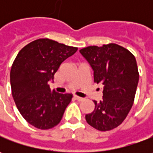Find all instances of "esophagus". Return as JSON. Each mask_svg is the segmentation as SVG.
Instances as JSON below:
<instances>
[{
	"instance_id": "esophagus-1",
	"label": "esophagus",
	"mask_w": 153,
	"mask_h": 153,
	"mask_svg": "<svg viewBox=\"0 0 153 153\" xmlns=\"http://www.w3.org/2000/svg\"><path fill=\"white\" fill-rule=\"evenodd\" d=\"M74 98H75V100H78V101H82L83 99L82 97H79V96H76V95H74Z\"/></svg>"
}]
</instances>
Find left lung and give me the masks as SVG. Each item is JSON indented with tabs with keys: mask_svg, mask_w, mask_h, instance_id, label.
I'll list each match as a JSON object with an SVG mask.
<instances>
[{
	"mask_svg": "<svg viewBox=\"0 0 153 153\" xmlns=\"http://www.w3.org/2000/svg\"><path fill=\"white\" fill-rule=\"evenodd\" d=\"M94 71V82L103 85L102 100L94 101L87 123L100 131L119 126L132 107L139 82L137 63L129 51L115 43L80 50Z\"/></svg>",
	"mask_w": 153,
	"mask_h": 153,
	"instance_id": "left-lung-1",
	"label": "left lung"
}]
</instances>
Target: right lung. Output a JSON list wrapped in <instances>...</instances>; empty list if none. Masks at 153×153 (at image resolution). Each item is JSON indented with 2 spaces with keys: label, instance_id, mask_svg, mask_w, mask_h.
I'll list each match as a JSON object with an SVG mask.
<instances>
[{
  "label": "right lung",
  "instance_id": "right-lung-1",
  "mask_svg": "<svg viewBox=\"0 0 153 153\" xmlns=\"http://www.w3.org/2000/svg\"><path fill=\"white\" fill-rule=\"evenodd\" d=\"M77 48L48 38L37 39L24 47L10 71L12 94L22 117L39 129H49L61 121L71 94L52 91L48 82L59 65Z\"/></svg>",
  "mask_w": 153,
  "mask_h": 153
}]
</instances>
